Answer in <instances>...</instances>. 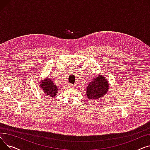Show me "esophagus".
<instances>
[{"label":"esophagus","instance_id":"1","mask_svg":"<svg viewBox=\"0 0 150 150\" xmlns=\"http://www.w3.org/2000/svg\"><path fill=\"white\" fill-rule=\"evenodd\" d=\"M68 86H69V88H74V86L73 84H69Z\"/></svg>","mask_w":150,"mask_h":150}]
</instances>
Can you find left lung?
I'll list each match as a JSON object with an SVG mask.
<instances>
[{"instance_id": "1", "label": "left lung", "mask_w": 150, "mask_h": 150, "mask_svg": "<svg viewBox=\"0 0 150 150\" xmlns=\"http://www.w3.org/2000/svg\"><path fill=\"white\" fill-rule=\"evenodd\" d=\"M109 83L103 75H99L89 83L86 96L89 100H96L104 96L109 89Z\"/></svg>"}]
</instances>
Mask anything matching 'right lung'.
<instances>
[{
	"mask_svg": "<svg viewBox=\"0 0 150 150\" xmlns=\"http://www.w3.org/2000/svg\"><path fill=\"white\" fill-rule=\"evenodd\" d=\"M39 88H41L44 93L47 97H54L57 96V93L58 90L57 86L55 85L50 78H45L42 80L39 84Z\"/></svg>",
	"mask_w": 150,
	"mask_h": 150,
	"instance_id": "right-lung-1",
	"label": "right lung"
}]
</instances>
